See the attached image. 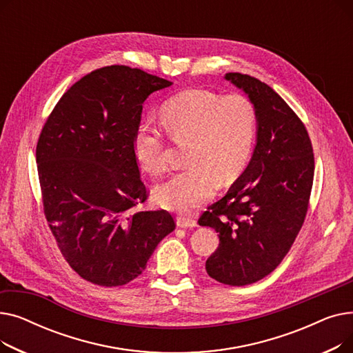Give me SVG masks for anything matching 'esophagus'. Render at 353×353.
Returning a JSON list of instances; mask_svg holds the SVG:
<instances>
[{
    "mask_svg": "<svg viewBox=\"0 0 353 353\" xmlns=\"http://www.w3.org/2000/svg\"><path fill=\"white\" fill-rule=\"evenodd\" d=\"M176 223H177V226L179 228H183V229H193V228H196L197 226V221L194 220V219H192V217H184V216H179L177 219H176Z\"/></svg>",
    "mask_w": 353,
    "mask_h": 353,
    "instance_id": "1",
    "label": "esophagus"
}]
</instances>
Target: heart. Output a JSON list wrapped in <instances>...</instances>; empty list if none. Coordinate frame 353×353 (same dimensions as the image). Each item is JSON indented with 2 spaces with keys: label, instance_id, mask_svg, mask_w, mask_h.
<instances>
[{
  "label": "heart",
  "instance_id": "b5f03b06",
  "mask_svg": "<svg viewBox=\"0 0 353 353\" xmlns=\"http://www.w3.org/2000/svg\"><path fill=\"white\" fill-rule=\"evenodd\" d=\"M161 119L177 144L189 143L184 154L189 169L154 188L160 206L188 212L213 196L216 180L229 184L243 172L257 125L256 108L245 96L223 97L209 90H186L164 103ZM133 153L148 174L164 173L169 144L161 127L150 120L141 121L133 136Z\"/></svg>",
  "mask_w": 353,
  "mask_h": 353
}]
</instances>
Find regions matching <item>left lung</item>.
<instances>
[{
    "label": "left lung",
    "mask_w": 353,
    "mask_h": 353,
    "mask_svg": "<svg viewBox=\"0 0 353 353\" xmlns=\"http://www.w3.org/2000/svg\"><path fill=\"white\" fill-rule=\"evenodd\" d=\"M225 79L256 108V145L245 172L199 225L219 233V248L206 261L209 276L245 286L272 273L292 248L306 217L314 159L305 124L272 87L240 72Z\"/></svg>",
    "instance_id": "8db88e82"
}]
</instances>
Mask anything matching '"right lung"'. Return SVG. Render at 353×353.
I'll return each mask as SVG.
<instances>
[{"mask_svg": "<svg viewBox=\"0 0 353 353\" xmlns=\"http://www.w3.org/2000/svg\"><path fill=\"white\" fill-rule=\"evenodd\" d=\"M173 83L108 65L72 84L37 143L48 226L68 265L100 286H123L174 230L165 210L136 212L147 190L133 153L143 103Z\"/></svg>", "mask_w": 353, "mask_h": 353, "instance_id": "right-lung-1", "label": "right lung"}]
</instances>
